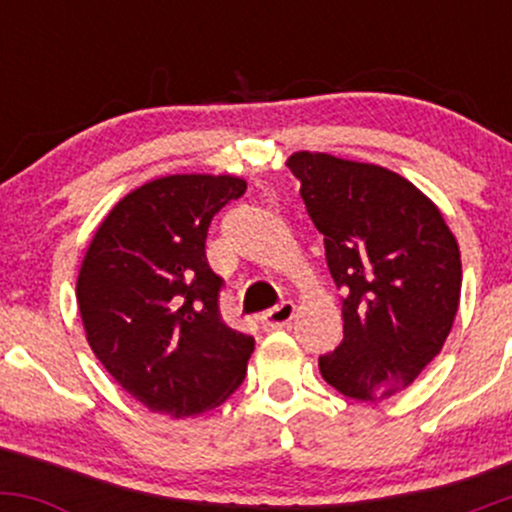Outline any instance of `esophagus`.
<instances>
[{
    "mask_svg": "<svg viewBox=\"0 0 512 512\" xmlns=\"http://www.w3.org/2000/svg\"><path fill=\"white\" fill-rule=\"evenodd\" d=\"M293 313H296V305L291 301L279 303L276 308L262 315V327L264 330H281V327H286L293 320Z\"/></svg>",
    "mask_w": 512,
    "mask_h": 512,
    "instance_id": "34e87169",
    "label": "esophagus"
}]
</instances>
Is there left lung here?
I'll use <instances>...</instances> for the list:
<instances>
[{
	"label": "left lung",
	"instance_id": "obj_1",
	"mask_svg": "<svg viewBox=\"0 0 512 512\" xmlns=\"http://www.w3.org/2000/svg\"><path fill=\"white\" fill-rule=\"evenodd\" d=\"M286 166L342 296L344 339L320 356L334 390L361 402L397 395L443 349L462 289L460 248L443 214L402 175L298 151Z\"/></svg>",
	"mask_w": 512,
	"mask_h": 512
}]
</instances>
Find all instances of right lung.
Returning a JSON list of instances; mask_svg holds the SVG:
<instances>
[{"label": "right lung", "mask_w": 512, "mask_h": 512, "mask_svg": "<svg viewBox=\"0 0 512 512\" xmlns=\"http://www.w3.org/2000/svg\"><path fill=\"white\" fill-rule=\"evenodd\" d=\"M236 175H166L110 209L88 245L76 301L88 346L146 409L173 419L226 402L255 349L221 320L207 262L214 214L243 197Z\"/></svg>", "instance_id": "obj_1"}]
</instances>
